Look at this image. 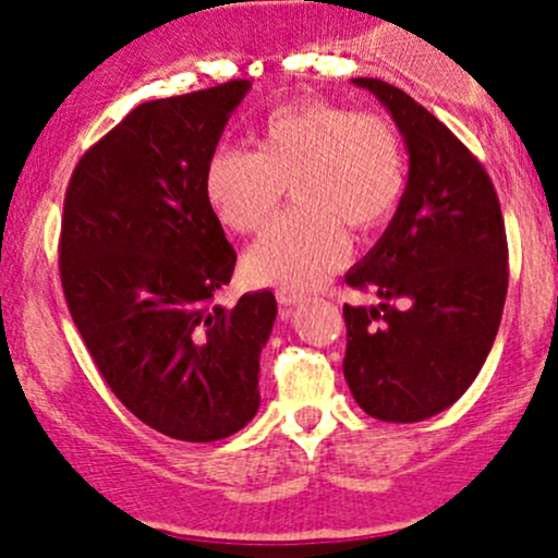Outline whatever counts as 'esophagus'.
Instances as JSON below:
<instances>
[{
    "instance_id": "1",
    "label": "esophagus",
    "mask_w": 558,
    "mask_h": 558,
    "mask_svg": "<svg viewBox=\"0 0 558 558\" xmlns=\"http://www.w3.org/2000/svg\"><path fill=\"white\" fill-rule=\"evenodd\" d=\"M305 300V296L300 294V291H289V289H280L278 291V302L283 307H291V305H300V302Z\"/></svg>"
}]
</instances>
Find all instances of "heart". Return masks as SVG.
Here are the masks:
<instances>
[{"label": "heart", "mask_w": 558, "mask_h": 558, "mask_svg": "<svg viewBox=\"0 0 558 558\" xmlns=\"http://www.w3.org/2000/svg\"><path fill=\"white\" fill-rule=\"evenodd\" d=\"M291 183L296 205L251 245L245 267L258 283L311 291L348 262L345 223H384L408 185L404 145L384 116L326 99L275 107L253 129V150L221 145L205 161L202 185L216 216L256 232Z\"/></svg>", "instance_id": "1"}]
</instances>
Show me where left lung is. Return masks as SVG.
<instances>
[{
  "label": "left lung",
  "instance_id": "1",
  "mask_svg": "<svg viewBox=\"0 0 558 558\" xmlns=\"http://www.w3.org/2000/svg\"><path fill=\"white\" fill-rule=\"evenodd\" d=\"M397 123L408 185L384 238L345 283L378 305H345L348 388L367 415L413 424L448 410L481 373L508 294L497 191L475 156L413 97L353 77Z\"/></svg>",
  "mask_w": 558,
  "mask_h": 558
}]
</instances>
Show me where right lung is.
<instances>
[{"label":"right lung","mask_w":558,"mask_h":558,"mask_svg":"<svg viewBox=\"0 0 558 558\" xmlns=\"http://www.w3.org/2000/svg\"><path fill=\"white\" fill-rule=\"evenodd\" d=\"M247 81L134 107L72 172L59 269L72 320L107 386L161 435L213 442L256 415L272 291L213 305L232 280L202 185Z\"/></svg>","instance_id":"add662e5"}]
</instances>
